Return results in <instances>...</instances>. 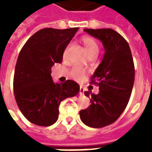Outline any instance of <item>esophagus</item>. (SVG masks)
Returning a JSON list of instances; mask_svg holds the SVG:
<instances>
[{
    "instance_id": "obj_1",
    "label": "esophagus",
    "mask_w": 152,
    "mask_h": 152,
    "mask_svg": "<svg viewBox=\"0 0 152 152\" xmlns=\"http://www.w3.org/2000/svg\"><path fill=\"white\" fill-rule=\"evenodd\" d=\"M84 92H85V89H83L82 87L80 86V88L79 94H80V95H83V94H84Z\"/></svg>"
}]
</instances>
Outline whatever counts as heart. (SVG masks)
<instances>
[{"mask_svg": "<svg viewBox=\"0 0 152 152\" xmlns=\"http://www.w3.org/2000/svg\"><path fill=\"white\" fill-rule=\"evenodd\" d=\"M81 42L85 45L86 52L89 57L98 55L99 52V45L94 38L92 37H89V36L83 37L81 38ZM85 74H86V71L81 66H74L70 71V76H72L73 79L76 80L82 79Z\"/></svg>", "mask_w": 152, "mask_h": 152, "instance_id": "heart-1", "label": "heart"}]
</instances>
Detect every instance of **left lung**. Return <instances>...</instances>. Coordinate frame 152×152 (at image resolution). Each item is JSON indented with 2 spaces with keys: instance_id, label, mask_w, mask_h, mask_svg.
Returning <instances> with one entry per match:
<instances>
[{
  "instance_id": "8db88e82",
  "label": "left lung",
  "mask_w": 152,
  "mask_h": 152,
  "mask_svg": "<svg viewBox=\"0 0 152 152\" xmlns=\"http://www.w3.org/2000/svg\"><path fill=\"white\" fill-rule=\"evenodd\" d=\"M85 31L102 41L105 53L90 81L99 86V93L85 92L91 104L80 112V117L87 126L102 128L114 123L129 101L135 76L134 60L126 40L113 29L86 28Z\"/></svg>"
}]
</instances>
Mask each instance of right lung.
I'll return each instance as SVG.
<instances>
[{"instance_id":"1","label":"right lung","mask_w":152,"mask_h":152,"mask_svg":"<svg viewBox=\"0 0 152 152\" xmlns=\"http://www.w3.org/2000/svg\"><path fill=\"white\" fill-rule=\"evenodd\" d=\"M78 29L44 28L32 35L22 48L15 66L14 93L18 108L32 124H54L60 102L80 91L74 80L55 83L51 77V67L62 63L64 50Z\"/></svg>"}]
</instances>
